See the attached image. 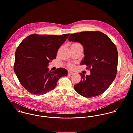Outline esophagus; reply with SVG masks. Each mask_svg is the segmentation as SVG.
<instances>
[{"label":"esophagus","instance_id":"obj_1","mask_svg":"<svg viewBox=\"0 0 133 133\" xmlns=\"http://www.w3.org/2000/svg\"><path fill=\"white\" fill-rule=\"evenodd\" d=\"M73 74H74V72H71L70 71H68V75H73Z\"/></svg>","mask_w":133,"mask_h":133}]
</instances>
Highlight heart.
<instances>
[{"mask_svg":"<svg viewBox=\"0 0 133 133\" xmlns=\"http://www.w3.org/2000/svg\"><path fill=\"white\" fill-rule=\"evenodd\" d=\"M80 45V44L79 43H74L72 44V45ZM74 64L72 63H69L67 64V67L70 69H72L74 67Z\"/></svg>","mask_w":133,"mask_h":133,"instance_id":"heart-1","label":"heart"}]
</instances>
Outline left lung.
I'll return each instance as SVG.
<instances>
[{
  "label": "left lung",
  "mask_w": 133,
  "mask_h": 133,
  "mask_svg": "<svg viewBox=\"0 0 133 133\" xmlns=\"http://www.w3.org/2000/svg\"><path fill=\"white\" fill-rule=\"evenodd\" d=\"M69 41L77 42L84 47L86 65L89 76L80 73L81 81L75 85L76 91L86 98L102 94L115 79L117 72L118 51L108 36L99 31H83L70 35Z\"/></svg>",
  "instance_id": "8db88e82"
}]
</instances>
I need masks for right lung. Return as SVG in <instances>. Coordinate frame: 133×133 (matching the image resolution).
I'll return each instance as SVG.
<instances>
[{"label": "right lung", "mask_w": 133, "mask_h": 133, "mask_svg": "<svg viewBox=\"0 0 133 133\" xmlns=\"http://www.w3.org/2000/svg\"><path fill=\"white\" fill-rule=\"evenodd\" d=\"M69 34L61 35L33 34L25 38L16 49L14 70L21 85L34 95L45 94L52 90L58 80L66 76L63 68L51 72L48 68L50 61Z\"/></svg>", "instance_id": "add662e5"}]
</instances>
